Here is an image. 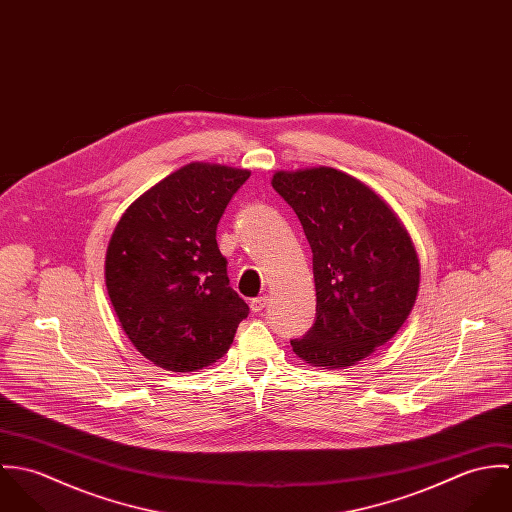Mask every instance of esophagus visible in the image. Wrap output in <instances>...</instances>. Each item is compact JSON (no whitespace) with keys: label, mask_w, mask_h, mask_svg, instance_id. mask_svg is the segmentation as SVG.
<instances>
[{"label":"esophagus","mask_w":512,"mask_h":512,"mask_svg":"<svg viewBox=\"0 0 512 512\" xmlns=\"http://www.w3.org/2000/svg\"><path fill=\"white\" fill-rule=\"evenodd\" d=\"M266 305H268V297H266V295L254 297V299L250 301V307H252V311H254V313H260V311H262Z\"/></svg>","instance_id":"34e87169"}]
</instances>
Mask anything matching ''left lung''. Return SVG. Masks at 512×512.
<instances>
[{
	"instance_id": "1",
	"label": "left lung",
	"mask_w": 512,
	"mask_h": 512,
	"mask_svg": "<svg viewBox=\"0 0 512 512\" xmlns=\"http://www.w3.org/2000/svg\"><path fill=\"white\" fill-rule=\"evenodd\" d=\"M313 252L315 323L293 353L311 366L349 368L386 345L420 290V260L402 220L357 177L333 167L276 171Z\"/></svg>"
}]
</instances>
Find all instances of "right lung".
Here are the masks:
<instances>
[{"instance_id":"right-lung-1","label":"right lung","mask_w":512,"mask_h":512,"mask_svg":"<svg viewBox=\"0 0 512 512\" xmlns=\"http://www.w3.org/2000/svg\"><path fill=\"white\" fill-rule=\"evenodd\" d=\"M248 169L191 161L142 193L118 220L104 278L132 345L155 366L217 363L248 315L228 286L217 224Z\"/></svg>"}]
</instances>
